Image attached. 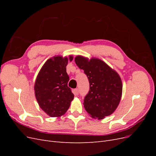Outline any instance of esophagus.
Instances as JSON below:
<instances>
[{
    "mask_svg": "<svg viewBox=\"0 0 156 156\" xmlns=\"http://www.w3.org/2000/svg\"><path fill=\"white\" fill-rule=\"evenodd\" d=\"M73 93H74V94L75 95H76V96H77L78 94H79V89L78 88H76V89H75L74 90H73Z\"/></svg>",
    "mask_w": 156,
    "mask_h": 156,
    "instance_id": "1",
    "label": "esophagus"
}]
</instances>
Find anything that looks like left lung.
Listing matches in <instances>:
<instances>
[{
	"mask_svg": "<svg viewBox=\"0 0 156 156\" xmlns=\"http://www.w3.org/2000/svg\"><path fill=\"white\" fill-rule=\"evenodd\" d=\"M75 62L84 70L90 90L84 99V107L93 119H104L115 112L122 98V83L118 73L100 59L77 56Z\"/></svg>",
	"mask_w": 156,
	"mask_h": 156,
	"instance_id": "8db88e82",
	"label": "left lung"
}]
</instances>
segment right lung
<instances>
[{
  "label": "right lung",
  "instance_id": "obj_1",
  "mask_svg": "<svg viewBox=\"0 0 156 156\" xmlns=\"http://www.w3.org/2000/svg\"><path fill=\"white\" fill-rule=\"evenodd\" d=\"M73 56L63 58L56 56L48 59L40 70L34 84L36 100L40 108L51 117L65 114L73 100L74 95L68 87L66 72L68 61Z\"/></svg>",
  "mask_w": 156,
  "mask_h": 156
}]
</instances>
